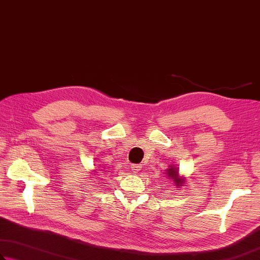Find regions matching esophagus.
I'll use <instances>...</instances> for the list:
<instances>
[{
	"mask_svg": "<svg viewBox=\"0 0 260 260\" xmlns=\"http://www.w3.org/2000/svg\"><path fill=\"white\" fill-rule=\"evenodd\" d=\"M140 165H131V170H133L134 174H137V172L140 170Z\"/></svg>",
	"mask_w": 260,
	"mask_h": 260,
	"instance_id": "obj_1",
	"label": "esophagus"
}]
</instances>
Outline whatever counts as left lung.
<instances>
[{"label": "left lung", "instance_id": "8db88e82", "mask_svg": "<svg viewBox=\"0 0 260 260\" xmlns=\"http://www.w3.org/2000/svg\"><path fill=\"white\" fill-rule=\"evenodd\" d=\"M175 172H176V170H174V169H169V174H170V176L169 177H174L175 179H178L177 178V176L175 175ZM176 181V180H175Z\"/></svg>", "mask_w": 260, "mask_h": 260}]
</instances>
